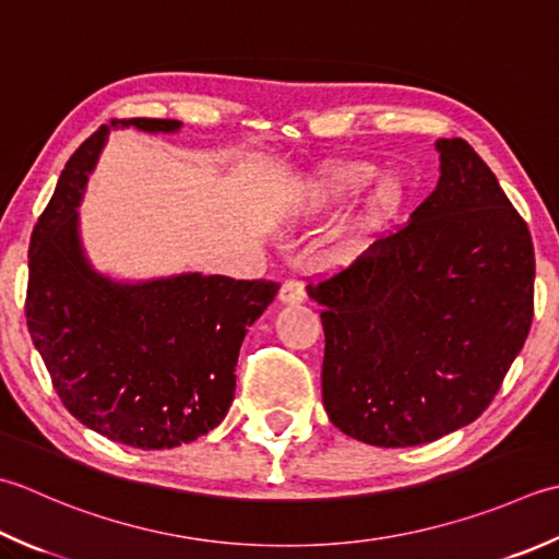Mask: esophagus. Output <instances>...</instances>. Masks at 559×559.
<instances>
[{
	"mask_svg": "<svg viewBox=\"0 0 559 559\" xmlns=\"http://www.w3.org/2000/svg\"><path fill=\"white\" fill-rule=\"evenodd\" d=\"M278 298H281V302H286V305H298V302H302V300H305V286H302V281H300V278H286V281H283Z\"/></svg>",
	"mask_w": 559,
	"mask_h": 559,
	"instance_id": "1",
	"label": "esophagus"
}]
</instances>
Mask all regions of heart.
<instances>
[{"instance_id":"obj_1","label":"heart","mask_w":559,"mask_h":559,"mask_svg":"<svg viewBox=\"0 0 559 559\" xmlns=\"http://www.w3.org/2000/svg\"><path fill=\"white\" fill-rule=\"evenodd\" d=\"M378 177V167L370 162H338L326 164L302 183V203L317 207L338 205L358 199ZM404 203V183L397 177H385L376 183L368 199V217L382 221Z\"/></svg>"}]
</instances>
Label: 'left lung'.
<instances>
[{"instance_id":"obj_1","label":"left lung","mask_w":559,"mask_h":559,"mask_svg":"<svg viewBox=\"0 0 559 559\" xmlns=\"http://www.w3.org/2000/svg\"><path fill=\"white\" fill-rule=\"evenodd\" d=\"M441 179L395 235L308 286L322 305V400L380 448L441 439L483 414L526 344L528 225L463 138L439 140Z\"/></svg>"}]
</instances>
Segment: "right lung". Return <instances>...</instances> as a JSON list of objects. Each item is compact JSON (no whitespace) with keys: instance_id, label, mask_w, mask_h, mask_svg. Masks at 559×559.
Here are the masks:
<instances>
[{"instance_id":"right-lung-1","label":"right lung","mask_w":559,"mask_h":559,"mask_svg":"<svg viewBox=\"0 0 559 559\" xmlns=\"http://www.w3.org/2000/svg\"><path fill=\"white\" fill-rule=\"evenodd\" d=\"M171 133L167 118H114L64 164L28 247L26 324L74 419L106 439L159 451L215 429L235 397L247 326L276 281L183 276L120 286L86 264L76 211L108 128Z\"/></svg>"}]
</instances>
